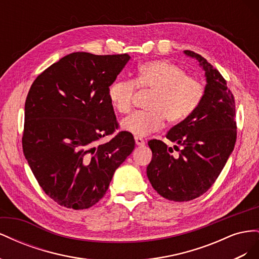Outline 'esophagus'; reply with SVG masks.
<instances>
[{
	"label": "esophagus",
	"mask_w": 259,
	"mask_h": 259,
	"mask_svg": "<svg viewBox=\"0 0 259 259\" xmlns=\"http://www.w3.org/2000/svg\"><path fill=\"white\" fill-rule=\"evenodd\" d=\"M135 143H136V145L137 146H144L145 145V140L143 139V138H140V137H135Z\"/></svg>",
	"instance_id": "esophagus-1"
}]
</instances>
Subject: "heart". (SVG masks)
Here are the masks:
<instances>
[{"mask_svg": "<svg viewBox=\"0 0 259 259\" xmlns=\"http://www.w3.org/2000/svg\"><path fill=\"white\" fill-rule=\"evenodd\" d=\"M151 91L146 111H137L122 120L121 125L137 137L159 131L166 120L179 122L189 116L204 95L198 80L187 76L184 70L166 60H152L140 65L134 82L115 80L108 88L111 106L120 113L132 109L135 90Z\"/></svg>", "mask_w": 259, "mask_h": 259, "instance_id": "heart-1", "label": "heart"}]
</instances>
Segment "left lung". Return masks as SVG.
<instances>
[{
  "instance_id": "left-lung-1",
  "label": "left lung",
  "mask_w": 259,
  "mask_h": 259,
  "mask_svg": "<svg viewBox=\"0 0 259 259\" xmlns=\"http://www.w3.org/2000/svg\"><path fill=\"white\" fill-rule=\"evenodd\" d=\"M184 53L204 70V95L195 110L167 133V139L183 147L178 155L161 140L148 143L152 151L147 166L149 182L163 198L176 202L193 200L209 189L237 140L236 103L226 80L201 55Z\"/></svg>"
}]
</instances>
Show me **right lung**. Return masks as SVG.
Here are the masks:
<instances>
[{"label":"right lung","mask_w":259,"mask_h":259,"mask_svg":"<svg viewBox=\"0 0 259 259\" xmlns=\"http://www.w3.org/2000/svg\"><path fill=\"white\" fill-rule=\"evenodd\" d=\"M130 58L127 54L72 53L31 85L22 150L43 191L61 206L84 209L96 204L134 150L128 132L96 146L119 126L108 88Z\"/></svg>","instance_id":"add662e5"}]
</instances>
